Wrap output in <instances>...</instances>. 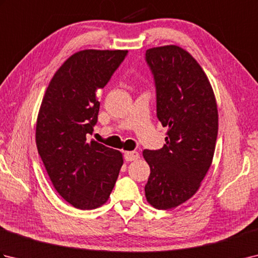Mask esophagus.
Wrapping results in <instances>:
<instances>
[{
  "instance_id": "34e87169",
  "label": "esophagus",
  "mask_w": 258,
  "mask_h": 258,
  "mask_svg": "<svg viewBox=\"0 0 258 258\" xmlns=\"http://www.w3.org/2000/svg\"><path fill=\"white\" fill-rule=\"evenodd\" d=\"M124 158L127 162H132L136 161L138 158H140V154L136 151H131V152H125L124 153Z\"/></svg>"
}]
</instances>
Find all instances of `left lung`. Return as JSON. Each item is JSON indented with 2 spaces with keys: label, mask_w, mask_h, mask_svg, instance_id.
<instances>
[{
  "label": "left lung",
  "mask_w": 258,
  "mask_h": 258,
  "mask_svg": "<svg viewBox=\"0 0 258 258\" xmlns=\"http://www.w3.org/2000/svg\"><path fill=\"white\" fill-rule=\"evenodd\" d=\"M146 62L155 80L157 118L168 131L161 150L143 152L151 168L145 196L157 210H171L195 195L212 165L217 104L205 72L184 48H149Z\"/></svg>",
  "instance_id": "obj_1"
}]
</instances>
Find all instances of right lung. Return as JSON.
I'll return each instance as SVG.
<instances>
[{"label": "right lung", "instance_id": "add662e5", "mask_svg": "<svg viewBox=\"0 0 258 258\" xmlns=\"http://www.w3.org/2000/svg\"><path fill=\"white\" fill-rule=\"evenodd\" d=\"M127 50L74 53L52 78L36 120L35 141L54 188L80 210L105 204L123 165L122 153L86 141L97 122L96 92L107 84Z\"/></svg>", "mask_w": 258, "mask_h": 258}]
</instances>
